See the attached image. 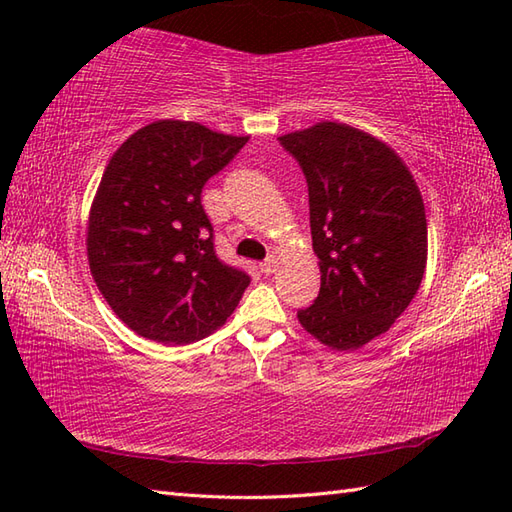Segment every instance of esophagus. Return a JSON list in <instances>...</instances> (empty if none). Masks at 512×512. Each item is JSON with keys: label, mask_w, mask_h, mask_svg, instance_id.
Returning <instances> with one entry per match:
<instances>
[{"label": "esophagus", "mask_w": 512, "mask_h": 512, "mask_svg": "<svg viewBox=\"0 0 512 512\" xmlns=\"http://www.w3.org/2000/svg\"><path fill=\"white\" fill-rule=\"evenodd\" d=\"M277 266H279V259H277L275 255H270V257L266 259V262L259 264V270H262L264 275H273L275 270H277Z\"/></svg>", "instance_id": "1"}]
</instances>
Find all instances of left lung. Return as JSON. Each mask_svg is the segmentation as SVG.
<instances>
[{
    "mask_svg": "<svg viewBox=\"0 0 512 512\" xmlns=\"http://www.w3.org/2000/svg\"><path fill=\"white\" fill-rule=\"evenodd\" d=\"M308 182L321 290L297 312L332 350L385 334L416 297L427 268V215L416 180L383 140L321 121L279 136Z\"/></svg>",
    "mask_w": 512,
    "mask_h": 512,
    "instance_id": "1",
    "label": "left lung"
}]
</instances>
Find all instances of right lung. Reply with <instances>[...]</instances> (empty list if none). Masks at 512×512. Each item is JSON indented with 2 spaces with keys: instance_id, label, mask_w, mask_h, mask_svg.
Segmentation results:
<instances>
[{
  "instance_id": "obj_1",
  "label": "right lung",
  "mask_w": 512,
  "mask_h": 512,
  "mask_svg": "<svg viewBox=\"0 0 512 512\" xmlns=\"http://www.w3.org/2000/svg\"><path fill=\"white\" fill-rule=\"evenodd\" d=\"M246 143L165 118L140 127L107 162L85 244L96 286L129 330L187 345L237 308L250 277L217 259L200 195Z\"/></svg>"
}]
</instances>
